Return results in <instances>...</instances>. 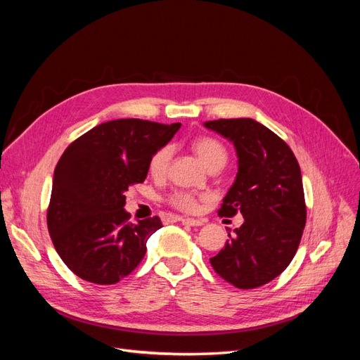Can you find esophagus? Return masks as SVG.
I'll use <instances>...</instances> for the list:
<instances>
[{
  "instance_id": "obj_1",
  "label": "esophagus",
  "mask_w": 360,
  "mask_h": 360,
  "mask_svg": "<svg viewBox=\"0 0 360 360\" xmlns=\"http://www.w3.org/2000/svg\"><path fill=\"white\" fill-rule=\"evenodd\" d=\"M181 224L183 225H189V226H201L204 225L202 219H193V217H181Z\"/></svg>"
}]
</instances>
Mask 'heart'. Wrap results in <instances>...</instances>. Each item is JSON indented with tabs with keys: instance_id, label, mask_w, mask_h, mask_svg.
<instances>
[{
	"instance_id": "obj_1",
	"label": "heart",
	"mask_w": 360,
	"mask_h": 360,
	"mask_svg": "<svg viewBox=\"0 0 360 360\" xmlns=\"http://www.w3.org/2000/svg\"><path fill=\"white\" fill-rule=\"evenodd\" d=\"M192 148L195 151V155L200 158V160L204 163L207 168H214L219 167L222 168L226 159H228V153L225 147L216 141L213 138H198L195 139V143L192 144ZM171 147H162L160 150H158L156 153L153 155V158L150 159V174L153 177L159 179L163 177L167 174L169 160H171ZM169 202L177 207L180 210L184 212H193L198 207V201L197 198L193 197L192 193L189 192H176L174 195H171Z\"/></svg>"
}]
</instances>
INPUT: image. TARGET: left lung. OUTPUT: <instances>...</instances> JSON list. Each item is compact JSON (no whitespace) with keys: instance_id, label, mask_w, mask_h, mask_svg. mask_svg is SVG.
<instances>
[{"instance_id":"obj_1","label":"left lung","mask_w":360,"mask_h":360,"mask_svg":"<svg viewBox=\"0 0 360 360\" xmlns=\"http://www.w3.org/2000/svg\"><path fill=\"white\" fill-rule=\"evenodd\" d=\"M204 127L233 143L237 155V176L219 214L240 212L245 219L210 263L237 288L261 287L288 267L300 243L307 222L300 167L284 141L252 118L213 120Z\"/></svg>"}]
</instances>
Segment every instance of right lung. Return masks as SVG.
Returning a JSON list of instances; mask_svg holds the SVG:
<instances>
[{"label":"right lung","instance_id":"1","mask_svg":"<svg viewBox=\"0 0 360 360\" xmlns=\"http://www.w3.org/2000/svg\"><path fill=\"white\" fill-rule=\"evenodd\" d=\"M180 123L120 118L93 127L66 148L53 171L48 230L76 276L112 285L141 263L158 216L130 222L126 192L147 177L150 159Z\"/></svg>","mask_w":360,"mask_h":360}]
</instances>
